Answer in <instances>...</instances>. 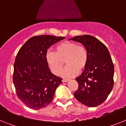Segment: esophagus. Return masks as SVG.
Masks as SVG:
<instances>
[{
    "label": "esophagus",
    "mask_w": 126,
    "mask_h": 126,
    "mask_svg": "<svg viewBox=\"0 0 126 126\" xmlns=\"http://www.w3.org/2000/svg\"><path fill=\"white\" fill-rule=\"evenodd\" d=\"M68 81H69V79H63V80H62V82H63V83H66V82H68Z\"/></svg>",
    "instance_id": "34e87169"
}]
</instances>
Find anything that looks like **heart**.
I'll return each instance as SVG.
<instances>
[{
    "label": "heart",
    "instance_id": "obj_1",
    "mask_svg": "<svg viewBox=\"0 0 126 126\" xmlns=\"http://www.w3.org/2000/svg\"><path fill=\"white\" fill-rule=\"evenodd\" d=\"M46 60L54 75H58L65 61L66 66L60 75L63 78H70L78 74V70L81 72L85 68L88 61V54L83 46L67 41L59 44L56 52L48 50L46 54Z\"/></svg>",
    "mask_w": 126,
    "mask_h": 126
}]
</instances>
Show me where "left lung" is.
<instances>
[{"mask_svg": "<svg viewBox=\"0 0 126 126\" xmlns=\"http://www.w3.org/2000/svg\"><path fill=\"white\" fill-rule=\"evenodd\" d=\"M69 40L82 43L88 54L84 71L76 79L79 87L74 96L84 105L95 107L105 101L113 87L114 66L110 52L92 36H78Z\"/></svg>", "mask_w": 126, "mask_h": 126, "instance_id": "8db88e82", "label": "left lung"}]
</instances>
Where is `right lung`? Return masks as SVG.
I'll return each instance as SVG.
<instances>
[{
  "label": "right lung",
  "mask_w": 126,
  "mask_h": 126,
  "mask_svg": "<svg viewBox=\"0 0 126 126\" xmlns=\"http://www.w3.org/2000/svg\"><path fill=\"white\" fill-rule=\"evenodd\" d=\"M65 37L40 35L24 43L16 56L13 81L19 99L30 108L39 110L52 101L62 79L52 74L46 60L48 48Z\"/></svg>",
  "instance_id": "right-lung-1"
}]
</instances>
